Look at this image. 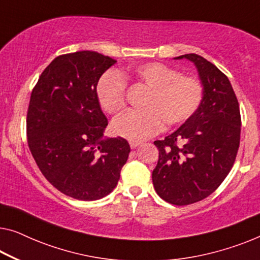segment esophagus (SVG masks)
Instances as JSON below:
<instances>
[{
    "mask_svg": "<svg viewBox=\"0 0 260 260\" xmlns=\"http://www.w3.org/2000/svg\"><path fill=\"white\" fill-rule=\"evenodd\" d=\"M140 145H141V143L139 142V141H129V146H131L132 149L137 148V147H139Z\"/></svg>",
    "mask_w": 260,
    "mask_h": 260,
    "instance_id": "obj_1",
    "label": "esophagus"
}]
</instances>
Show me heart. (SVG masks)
Returning a JSON list of instances; mask_svg holds the SVG:
<instances>
[{
  "label": "heart",
  "instance_id": "obj_1",
  "mask_svg": "<svg viewBox=\"0 0 260 260\" xmlns=\"http://www.w3.org/2000/svg\"><path fill=\"white\" fill-rule=\"evenodd\" d=\"M127 76L147 85L142 110H132L113 120L112 127L119 137L141 141L167 126L182 123L200 107L203 86L193 77L180 76L177 70L162 63H146L131 68ZM126 79L121 73L110 70L100 77L96 95L102 108L115 114L126 105Z\"/></svg>",
  "mask_w": 260,
  "mask_h": 260
}]
</instances>
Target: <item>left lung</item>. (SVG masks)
I'll return each instance as SVG.
<instances>
[{
  "label": "left lung",
  "instance_id": "left-lung-1",
  "mask_svg": "<svg viewBox=\"0 0 260 260\" xmlns=\"http://www.w3.org/2000/svg\"><path fill=\"white\" fill-rule=\"evenodd\" d=\"M174 59L193 63L203 98L184 123L154 145L158 161L152 179L155 191L166 202L187 205L214 192L234 166L241 140V112L228 77L196 53Z\"/></svg>",
  "mask_w": 260,
  "mask_h": 260
}]
</instances>
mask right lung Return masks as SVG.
Returning <instances> with one entry per match:
<instances>
[{"label":"right lung","instance_id":"1","mask_svg":"<svg viewBox=\"0 0 260 260\" xmlns=\"http://www.w3.org/2000/svg\"><path fill=\"white\" fill-rule=\"evenodd\" d=\"M117 63L95 51L53 59L30 96L26 135L30 152L45 179L60 192L95 201L117 187L131 147L122 138H104L107 119L96 85Z\"/></svg>","mask_w":260,"mask_h":260}]
</instances>
